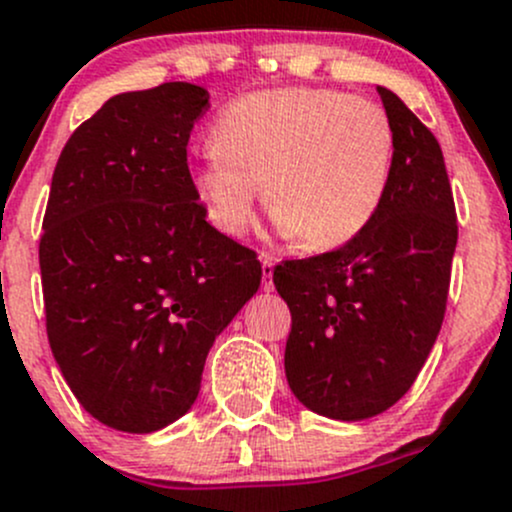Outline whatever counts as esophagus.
<instances>
[{"label": "esophagus", "mask_w": 512, "mask_h": 512, "mask_svg": "<svg viewBox=\"0 0 512 512\" xmlns=\"http://www.w3.org/2000/svg\"><path fill=\"white\" fill-rule=\"evenodd\" d=\"M273 268H276V261H273L271 256H261L263 291H273Z\"/></svg>", "instance_id": "34e87169"}]
</instances>
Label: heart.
<instances>
[{"mask_svg":"<svg viewBox=\"0 0 512 512\" xmlns=\"http://www.w3.org/2000/svg\"><path fill=\"white\" fill-rule=\"evenodd\" d=\"M394 167V128L377 103L325 88L231 100L202 147L194 189L226 236H241L266 194L278 234L305 251L347 244L377 217Z\"/></svg>","mask_w":512,"mask_h":512,"instance_id":"heart-1","label":"heart"}]
</instances>
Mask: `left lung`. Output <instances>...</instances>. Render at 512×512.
Segmentation results:
<instances>
[{"mask_svg":"<svg viewBox=\"0 0 512 512\" xmlns=\"http://www.w3.org/2000/svg\"><path fill=\"white\" fill-rule=\"evenodd\" d=\"M377 93L394 128L377 217L340 249L273 268L293 318L288 387L337 421L372 419L409 392L444 323L458 239L439 142L389 88Z\"/></svg>","mask_w":512,"mask_h":512,"instance_id":"1","label":"left lung"}]
</instances>
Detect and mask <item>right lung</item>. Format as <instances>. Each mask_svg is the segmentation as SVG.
<instances>
[{
    "label": "right lung",
    "instance_id": "right-lung-1",
    "mask_svg": "<svg viewBox=\"0 0 512 512\" xmlns=\"http://www.w3.org/2000/svg\"><path fill=\"white\" fill-rule=\"evenodd\" d=\"M209 93L105 100L63 147L39 244L54 360L93 419L152 434L192 409L217 335L254 298V251L207 221L187 142Z\"/></svg>",
    "mask_w": 512,
    "mask_h": 512
}]
</instances>
